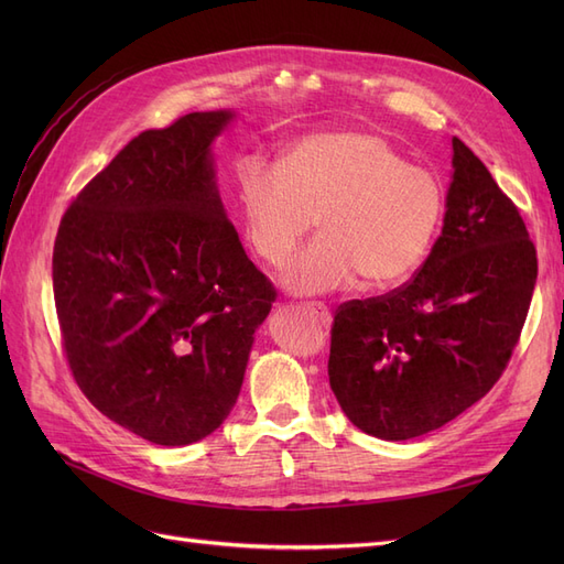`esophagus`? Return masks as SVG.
I'll return each instance as SVG.
<instances>
[{
  "label": "esophagus",
  "instance_id": "obj_1",
  "mask_svg": "<svg viewBox=\"0 0 564 564\" xmlns=\"http://www.w3.org/2000/svg\"><path fill=\"white\" fill-rule=\"evenodd\" d=\"M308 311H313L319 317V322L324 324V327H329V324H332V311L327 308V305H324V303H308Z\"/></svg>",
  "mask_w": 564,
  "mask_h": 564
}]
</instances>
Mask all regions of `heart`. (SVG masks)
<instances>
[{"label": "heart", "mask_w": 564, "mask_h": 564, "mask_svg": "<svg viewBox=\"0 0 564 564\" xmlns=\"http://www.w3.org/2000/svg\"><path fill=\"white\" fill-rule=\"evenodd\" d=\"M245 237L268 265H282L317 218L319 237L282 270L296 296L350 286L404 284L437 240L445 187L429 169L373 131H324L284 152L280 166L237 169Z\"/></svg>", "instance_id": "1"}]
</instances>
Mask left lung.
Segmentation results:
<instances>
[{"label":"left lung","mask_w":564,"mask_h":564,"mask_svg":"<svg viewBox=\"0 0 564 564\" xmlns=\"http://www.w3.org/2000/svg\"><path fill=\"white\" fill-rule=\"evenodd\" d=\"M442 235L416 275L338 305L329 386L367 435L412 440L485 398L513 355L536 284L518 207L475 152L452 139Z\"/></svg>","instance_id":"left-lung-1"}]
</instances>
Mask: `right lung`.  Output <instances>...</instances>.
<instances>
[{
  "label": "right lung",
  "instance_id": "1",
  "mask_svg": "<svg viewBox=\"0 0 564 564\" xmlns=\"http://www.w3.org/2000/svg\"><path fill=\"white\" fill-rule=\"evenodd\" d=\"M235 115L135 135L67 207L54 299L67 365L110 421L164 447L212 435L275 303L228 220L212 143Z\"/></svg>",
  "mask_w": 564,
  "mask_h": 564
}]
</instances>
